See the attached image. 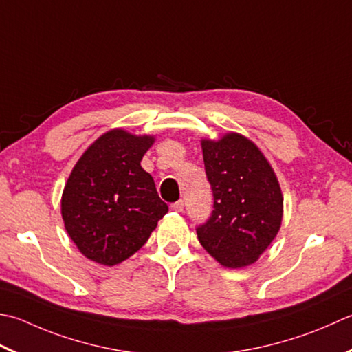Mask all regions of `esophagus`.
Wrapping results in <instances>:
<instances>
[{
    "label": "esophagus",
    "instance_id": "esophagus-1",
    "mask_svg": "<svg viewBox=\"0 0 352 352\" xmlns=\"http://www.w3.org/2000/svg\"><path fill=\"white\" fill-rule=\"evenodd\" d=\"M170 209L174 212H183L184 210V201H183V199H180V201L170 204Z\"/></svg>",
    "mask_w": 352,
    "mask_h": 352
}]
</instances>
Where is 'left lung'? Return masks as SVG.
<instances>
[{
    "label": "left lung",
    "mask_w": 352,
    "mask_h": 352,
    "mask_svg": "<svg viewBox=\"0 0 352 352\" xmlns=\"http://www.w3.org/2000/svg\"><path fill=\"white\" fill-rule=\"evenodd\" d=\"M201 148L213 210L197 227L198 241L227 268L256 263L276 238L284 213L274 170L256 144L236 133L203 139Z\"/></svg>",
    "instance_id": "obj_1"
}]
</instances>
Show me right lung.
Returning a JSON list of instances; mask_svg holds the SVG:
<instances>
[{
    "instance_id": "1",
    "label": "right lung",
    "mask_w": 352,
    "mask_h": 352,
    "mask_svg": "<svg viewBox=\"0 0 352 352\" xmlns=\"http://www.w3.org/2000/svg\"><path fill=\"white\" fill-rule=\"evenodd\" d=\"M154 135L111 129L89 144L74 164L60 199L68 236L79 252L102 265H116L142 249L168 204L142 168Z\"/></svg>"
}]
</instances>
